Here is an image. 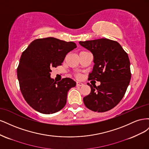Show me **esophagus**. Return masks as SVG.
<instances>
[{
  "label": "esophagus",
  "mask_w": 149,
  "mask_h": 149,
  "mask_svg": "<svg viewBox=\"0 0 149 149\" xmlns=\"http://www.w3.org/2000/svg\"><path fill=\"white\" fill-rule=\"evenodd\" d=\"M76 86H83V83H80V82H77L76 83Z\"/></svg>",
  "instance_id": "esophagus-1"
}]
</instances>
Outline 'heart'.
Here are the masks:
<instances>
[{
  "label": "heart",
  "instance_id": "obj_1",
  "mask_svg": "<svg viewBox=\"0 0 149 149\" xmlns=\"http://www.w3.org/2000/svg\"><path fill=\"white\" fill-rule=\"evenodd\" d=\"M75 77L76 78H81V74H75Z\"/></svg>",
  "mask_w": 149,
  "mask_h": 149
}]
</instances>
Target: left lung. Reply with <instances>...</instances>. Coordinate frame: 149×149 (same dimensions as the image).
Instances as JSON below:
<instances>
[{
  "label": "left lung",
  "mask_w": 149,
  "mask_h": 149,
  "mask_svg": "<svg viewBox=\"0 0 149 149\" xmlns=\"http://www.w3.org/2000/svg\"><path fill=\"white\" fill-rule=\"evenodd\" d=\"M79 43L94 56V65L88 80L101 82L97 86L88 83L91 93L83 98L84 104L94 112L109 111L123 98L130 83L131 73L127 53L118 42L107 38Z\"/></svg>",
  "instance_id": "1"
}]
</instances>
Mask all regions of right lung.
Returning <instances> with one entry per match:
<instances>
[{
    "label": "right lung",
    "mask_w": 149,
    "mask_h": 149,
    "mask_svg": "<svg viewBox=\"0 0 149 149\" xmlns=\"http://www.w3.org/2000/svg\"><path fill=\"white\" fill-rule=\"evenodd\" d=\"M75 48L74 42L48 37L35 40L22 53L17 78L22 95L33 109L49 114L65 107L68 92L76 82L69 78L55 81L50 73Z\"/></svg>",
    "instance_id": "obj_1"
}]
</instances>
